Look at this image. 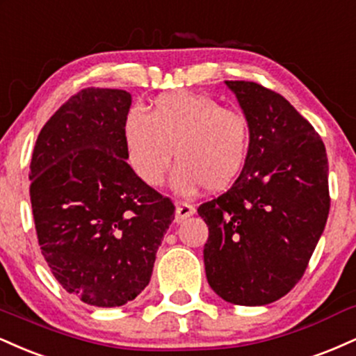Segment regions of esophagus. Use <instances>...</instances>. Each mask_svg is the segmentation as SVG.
Listing matches in <instances>:
<instances>
[{
	"mask_svg": "<svg viewBox=\"0 0 356 356\" xmlns=\"http://www.w3.org/2000/svg\"><path fill=\"white\" fill-rule=\"evenodd\" d=\"M195 213V207H191L190 203L177 202V213H175V218L177 221H183L188 216H191Z\"/></svg>",
	"mask_w": 356,
	"mask_h": 356,
	"instance_id": "34e87169",
	"label": "esophagus"
}]
</instances>
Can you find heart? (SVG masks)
<instances>
[{
  "label": "heart",
  "mask_w": 356,
  "mask_h": 356,
  "mask_svg": "<svg viewBox=\"0 0 356 356\" xmlns=\"http://www.w3.org/2000/svg\"><path fill=\"white\" fill-rule=\"evenodd\" d=\"M250 140L243 111L188 91L156 96L146 115L131 110L123 123L127 161L138 179L160 186L175 153L173 186L185 195L202 186L208 191L232 186L248 158Z\"/></svg>",
  "instance_id": "b5f03b06"
}]
</instances>
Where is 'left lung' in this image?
<instances>
[{
    "label": "left lung",
    "instance_id": "obj_1",
    "mask_svg": "<svg viewBox=\"0 0 356 356\" xmlns=\"http://www.w3.org/2000/svg\"><path fill=\"white\" fill-rule=\"evenodd\" d=\"M250 121L243 171L200 204L208 225L207 280L225 302L260 307L303 277L330 211L328 158L315 128L283 98L253 81H225Z\"/></svg>",
    "mask_w": 356,
    "mask_h": 356
}]
</instances>
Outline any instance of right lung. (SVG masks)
Segmentation results:
<instances>
[{
    "instance_id": "obj_1",
    "label": "right lung",
    "mask_w": 356,
    "mask_h": 356,
    "mask_svg": "<svg viewBox=\"0 0 356 356\" xmlns=\"http://www.w3.org/2000/svg\"><path fill=\"white\" fill-rule=\"evenodd\" d=\"M124 90L85 88L46 121L29 165L33 220L49 270L83 303L121 307L149 283L175 220L168 196L127 163Z\"/></svg>"
}]
</instances>
